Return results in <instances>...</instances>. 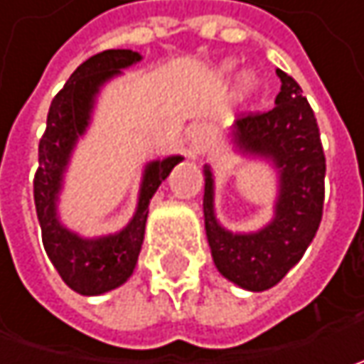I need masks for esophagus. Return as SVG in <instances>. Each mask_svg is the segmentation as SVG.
<instances>
[{
    "label": "esophagus",
    "instance_id": "obj_1",
    "mask_svg": "<svg viewBox=\"0 0 364 364\" xmlns=\"http://www.w3.org/2000/svg\"><path fill=\"white\" fill-rule=\"evenodd\" d=\"M188 154L190 158H196V156H200L204 151V147H206V141H208V129L204 127V125H194L188 133Z\"/></svg>",
    "mask_w": 364,
    "mask_h": 364
}]
</instances>
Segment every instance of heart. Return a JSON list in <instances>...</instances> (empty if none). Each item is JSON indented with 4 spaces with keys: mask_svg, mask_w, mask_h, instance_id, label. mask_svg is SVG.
<instances>
[{
    "mask_svg": "<svg viewBox=\"0 0 364 364\" xmlns=\"http://www.w3.org/2000/svg\"><path fill=\"white\" fill-rule=\"evenodd\" d=\"M232 70H235V60H225L218 66V73L223 77H229ZM259 85H261V80H259L257 73L255 70H245L237 80V97L239 99H251L259 91Z\"/></svg>",
    "mask_w": 364,
    "mask_h": 364,
    "instance_id": "obj_1",
    "label": "heart"
}]
</instances>
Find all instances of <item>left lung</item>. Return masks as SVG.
Segmentation results:
<instances>
[{
  "label": "left lung",
  "mask_w": 364,
  "mask_h": 364,
  "mask_svg": "<svg viewBox=\"0 0 364 364\" xmlns=\"http://www.w3.org/2000/svg\"><path fill=\"white\" fill-rule=\"evenodd\" d=\"M282 91L267 113L235 121L229 146L275 170V203L267 225L251 232L225 229L215 210V174L204 164V229L218 273L247 291L277 286L312 243L322 220L326 160L314 111L300 85L275 70Z\"/></svg>",
  "instance_id": "8db88e82"
}]
</instances>
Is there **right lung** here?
<instances>
[{
    "label": "right lung",
    "mask_w": 364,
    "mask_h": 364,
    "mask_svg": "<svg viewBox=\"0 0 364 364\" xmlns=\"http://www.w3.org/2000/svg\"><path fill=\"white\" fill-rule=\"evenodd\" d=\"M141 58L133 50H105L80 64L63 91L52 99L46 132L38 147L40 166L34 178V203L42 243L64 284L80 296H101L132 277L144 243L149 200L176 164L184 160L182 156H166L147 161L141 172L135 213L121 231L82 237L68 229L60 218L58 204L64 176L78 139L91 127L101 89L121 77L125 68L141 63Z\"/></svg>",
    "instance_id": "obj_1"
}]
</instances>
